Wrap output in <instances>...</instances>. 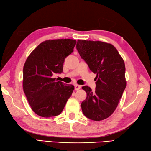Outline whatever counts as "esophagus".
<instances>
[{"label": "esophagus", "instance_id": "esophagus-1", "mask_svg": "<svg viewBox=\"0 0 151 151\" xmlns=\"http://www.w3.org/2000/svg\"><path fill=\"white\" fill-rule=\"evenodd\" d=\"M74 86H75V90H79L80 88H81V85H75Z\"/></svg>", "mask_w": 151, "mask_h": 151}]
</instances>
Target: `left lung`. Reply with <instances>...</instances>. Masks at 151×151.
Returning <instances> with one entry per match:
<instances>
[{"mask_svg": "<svg viewBox=\"0 0 151 151\" xmlns=\"http://www.w3.org/2000/svg\"><path fill=\"white\" fill-rule=\"evenodd\" d=\"M76 48L90 70L97 74L94 92L88 86L82 87L86 92L81 103L83 113L93 121H101L114 112L125 89V63L109 43L78 40Z\"/></svg>", "mask_w": 151, "mask_h": 151, "instance_id": "1", "label": "left lung"}]
</instances>
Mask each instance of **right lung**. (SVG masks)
Segmentation results:
<instances>
[{
	"label": "right lung",
	"instance_id": "1",
	"mask_svg": "<svg viewBox=\"0 0 151 151\" xmlns=\"http://www.w3.org/2000/svg\"><path fill=\"white\" fill-rule=\"evenodd\" d=\"M73 39L47 40L28 57L23 68V90L32 110L44 118L59 115L72 96L74 86L55 81L52 76L63 72V63L73 52Z\"/></svg>",
	"mask_w": 151,
	"mask_h": 151
}]
</instances>
